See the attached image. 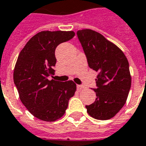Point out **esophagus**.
I'll return each instance as SVG.
<instances>
[{
	"mask_svg": "<svg viewBox=\"0 0 146 146\" xmlns=\"http://www.w3.org/2000/svg\"><path fill=\"white\" fill-rule=\"evenodd\" d=\"M77 88L78 89L79 91H81V90L85 88V87L84 85H81V84H78V85H77Z\"/></svg>",
	"mask_w": 146,
	"mask_h": 146,
	"instance_id": "1",
	"label": "esophagus"
}]
</instances>
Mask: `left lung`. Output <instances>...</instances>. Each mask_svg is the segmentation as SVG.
Returning a JSON list of instances; mask_svg holds the SVG:
<instances>
[{
    "instance_id": "left-lung-1",
    "label": "left lung",
    "mask_w": 146,
    "mask_h": 146,
    "mask_svg": "<svg viewBox=\"0 0 146 146\" xmlns=\"http://www.w3.org/2000/svg\"><path fill=\"white\" fill-rule=\"evenodd\" d=\"M77 36L88 66L98 72L95 101L86 106L93 118L106 120L113 117L126 104L131 88L129 65L126 55L116 45L94 30H78Z\"/></svg>"
}]
</instances>
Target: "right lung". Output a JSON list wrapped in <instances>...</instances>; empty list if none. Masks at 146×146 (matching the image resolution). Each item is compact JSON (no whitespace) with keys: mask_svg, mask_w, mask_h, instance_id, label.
Instances as JSON below:
<instances>
[{"mask_svg":"<svg viewBox=\"0 0 146 146\" xmlns=\"http://www.w3.org/2000/svg\"><path fill=\"white\" fill-rule=\"evenodd\" d=\"M74 36L73 31H42L33 36L19 54L13 81L23 104L41 120L61 118L76 91L72 81L48 79L54 72L56 47Z\"/></svg>","mask_w":146,"mask_h":146,"instance_id":"right-lung-1","label":"right lung"}]
</instances>
